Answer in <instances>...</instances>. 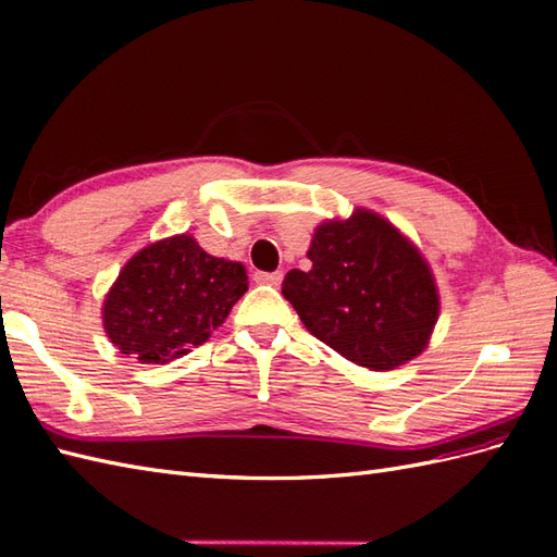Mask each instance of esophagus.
I'll return each mask as SVG.
<instances>
[{
    "label": "esophagus",
    "mask_w": 557,
    "mask_h": 557,
    "mask_svg": "<svg viewBox=\"0 0 557 557\" xmlns=\"http://www.w3.org/2000/svg\"><path fill=\"white\" fill-rule=\"evenodd\" d=\"M255 281L264 283V286H278L283 281V274L281 271H255Z\"/></svg>",
    "instance_id": "1"
}]
</instances>
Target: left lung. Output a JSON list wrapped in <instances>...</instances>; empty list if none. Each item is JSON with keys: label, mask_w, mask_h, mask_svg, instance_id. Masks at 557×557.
Segmentation results:
<instances>
[{"label": "left lung", "mask_w": 557, "mask_h": 557, "mask_svg": "<svg viewBox=\"0 0 557 557\" xmlns=\"http://www.w3.org/2000/svg\"><path fill=\"white\" fill-rule=\"evenodd\" d=\"M309 271L283 278V297L305 329L337 355L389 371L425 349L440 297L420 252L369 210L317 228Z\"/></svg>", "instance_id": "left-lung-1"}]
</instances>
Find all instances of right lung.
Listing matches in <instances>:
<instances>
[{
  "mask_svg": "<svg viewBox=\"0 0 557 557\" xmlns=\"http://www.w3.org/2000/svg\"><path fill=\"white\" fill-rule=\"evenodd\" d=\"M246 290V267L208 255L191 236H172L122 267L103 325L122 355L165 363L206 343Z\"/></svg>",
  "mask_w": 557,
  "mask_h": 557,
  "instance_id": "1",
  "label": "right lung"
}]
</instances>
